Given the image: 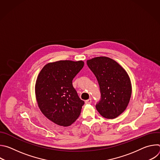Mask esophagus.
Returning <instances> with one entry per match:
<instances>
[{
    "instance_id": "34e87169",
    "label": "esophagus",
    "mask_w": 160,
    "mask_h": 160,
    "mask_svg": "<svg viewBox=\"0 0 160 160\" xmlns=\"http://www.w3.org/2000/svg\"><path fill=\"white\" fill-rule=\"evenodd\" d=\"M91 102H92V99H87V100H86V101H85V103L88 104H90Z\"/></svg>"
}]
</instances>
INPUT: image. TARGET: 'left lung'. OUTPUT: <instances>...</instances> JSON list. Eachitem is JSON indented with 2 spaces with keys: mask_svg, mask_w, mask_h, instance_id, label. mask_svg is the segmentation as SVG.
<instances>
[{
  "mask_svg": "<svg viewBox=\"0 0 160 160\" xmlns=\"http://www.w3.org/2000/svg\"><path fill=\"white\" fill-rule=\"evenodd\" d=\"M99 85L101 101L96 108L100 115L108 119L118 117L126 109L132 94L130 77L117 61L105 56L87 61Z\"/></svg>",
  "mask_w": 160,
  "mask_h": 160,
  "instance_id": "left-lung-1",
  "label": "left lung"
}]
</instances>
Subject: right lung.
Listing matches in <instances>:
<instances>
[{
  "label": "right lung",
  "mask_w": 160,
  "mask_h": 160,
  "mask_svg": "<svg viewBox=\"0 0 160 160\" xmlns=\"http://www.w3.org/2000/svg\"><path fill=\"white\" fill-rule=\"evenodd\" d=\"M84 65L82 61H58L45 64L35 83V96L43 115L53 123L68 127L80 115L84 101L72 80Z\"/></svg>",
  "instance_id": "right-lung-1"
}]
</instances>
